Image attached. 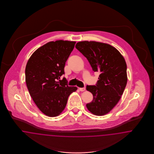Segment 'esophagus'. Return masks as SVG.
I'll list each match as a JSON object with an SVG mask.
<instances>
[{
	"label": "esophagus",
	"mask_w": 154,
	"mask_h": 154,
	"mask_svg": "<svg viewBox=\"0 0 154 154\" xmlns=\"http://www.w3.org/2000/svg\"><path fill=\"white\" fill-rule=\"evenodd\" d=\"M79 90L81 91H84L85 90H86V88L84 87V88H79Z\"/></svg>",
	"instance_id": "esophagus-1"
}]
</instances>
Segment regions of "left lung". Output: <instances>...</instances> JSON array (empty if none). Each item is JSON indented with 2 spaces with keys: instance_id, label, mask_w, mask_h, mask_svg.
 Segmentation results:
<instances>
[{
  "instance_id": "1",
  "label": "left lung",
  "mask_w": 154,
  "mask_h": 154,
  "mask_svg": "<svg viewBox=\"0 0 154 154\" xmlns=\"http://www.w3.org/2000/svg\"><path fill=\"white\" fill-rule=\"evenodd\" d=\"M75 48L86 57L93 71L100 73L95 85L86 86L93 95L86 107L93 114L104 115L116 105L126 87L125 60L116 48L106 43L82 41Z\"/></svg>"
}]
</instances>
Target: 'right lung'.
I'll return each instance as SVG.
<instances>
[{
    "label": "right lung",
    "instance_id": "obj_1",
    "mask_svg": "<svg viewBox=\"0 0 154 154\" xmlns=\"http://www.w3.org/2000/svg\"><path fill=\"white\" fill-rule=\"evenodd\" d=\"M75 42L59 40L38 48L25 68V81L33 101L40 111L50 117L59 115L64 109L76 87L68 85L64 75L65 62Z\"/></svg>",
    "mask_w": 154,
    "mask_h": 154
}]
</instances>
